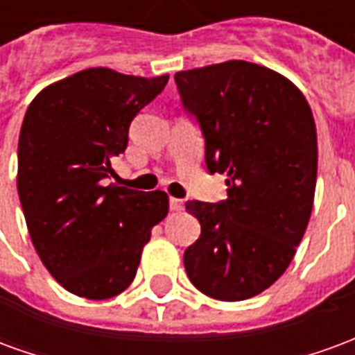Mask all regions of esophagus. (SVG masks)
Here are the masks:
<instances>
[{
    "label": "esophagus",
    "mask_w": 355,
    "mask_h": 355,
    "mask_svg": "<svg viewBox=\"0 0 355 355\" xmlns=\"http://www.w3.org/2000/svg\"><path fill=\"white\" fill-rule=\"evenodd\" d=\"M182 203H184V201L178 200V198H171V201H169L171 211H180V209H182Z\"/></svg>",
    "instance_id": "obj_1"
}]
</instances>
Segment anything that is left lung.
Masks as SVG:
<instances>
[{
	"label": "left lung",
	"instance_id": "1",
	"mask_svg": "<svg viewBox=\"0 0 355 355\" xmlns=\"http://www.w3.org/2000/svg\"><path fill=\"white\" fill-rule=\"evenodd\" d=\"M188 112L205 137L209 173L226 175L228 198L192 200L201 224L184 251L190 282L236 302L275 283L310 220L318 177V135L302 91L266 66L226 60L175 73Z\"/></svg>",
	"mask_w": 355,
	"mask_h": 355
}]
</instances>
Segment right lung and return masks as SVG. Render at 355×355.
I'll list each match as a JSON object with an SVG mask.
<instances>
[{
	"instance_id": "1",
	"label": "right lung",
	"mask_w": 355,
	"mask_h": 355,
	"mask_svg": "<svg viewBox=\"0 0 355 355\" xmlns=\"http://www.w3.org/2000/svg\"><path fill=\"white\" fill-rule=\"evenodd\" d=\"M169 73L127 76L87 68L30 102L19 137L17 188L43 266L66 291L102 300L137 275L152 228L169 213L162 190L106 184L129 125L162 93Z\"/></svg>"
}]
</instances>
